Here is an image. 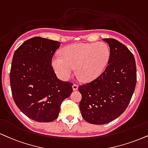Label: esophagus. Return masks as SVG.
<instances>
[{
    "label": "esophagus",
    "mask_w": 148,
    "mask_h": 148,
    "mask_svg": "<svg viewBox=\"0 0 148 148\" xmlns=\"http://www.w3.org/2000/svg\"><path fill=\"white\" fill-rule=\"evenodd\" d=\"M72 88L74 91H76V90H78V88H79V85L76 84H74L72 85Z\"/></svg>",
    "instance_id": "1"
}]
</instances>
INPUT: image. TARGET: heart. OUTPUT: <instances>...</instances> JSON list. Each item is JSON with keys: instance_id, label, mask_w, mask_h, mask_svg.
Wrapping results in <instances>:
<instances>
[{"instance_id": "1", "label": "heart", "mask_w": 148, "mask_h": 148, "mask_svg": "<svg viewBox=\"0 0 148 148\" xmlns=\"http://www.w3.org/2000/svg\"><path fill=\"white\" fill-rule=\"evenodd\" d=\"M61 56H55L51 60V65L60 79L64 81L68 79L76 67L80 79L90 82L100 76L108 65L110 50L102 42L78 43L63 48Z\"/></svg>"}]
</instances>
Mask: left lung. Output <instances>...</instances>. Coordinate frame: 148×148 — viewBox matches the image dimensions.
I'll list each match as a JSON object with an SVG mask.
<instances>
[{
  "label": "left lung",
  "mask_w": 148,
  "mask_h": 148,
  "mask_svg": "<svg viewBox=\"0 0 148 148\" xmlns=\"http://www.w3.org/2000/svg\"><path fill=\"white\" fill-rule=\"evenodd\" d=\"M110 46L108 66L99 77L80 85L82 117L94 125L112 121L128 106L136 83V67L132 53L114 38H103Z\"/></svg>",
  "instance_id": "obj_1"
}]
</instances>
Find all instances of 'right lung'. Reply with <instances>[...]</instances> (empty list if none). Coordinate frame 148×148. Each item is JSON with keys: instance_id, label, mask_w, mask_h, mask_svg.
I'll return each mask as SVG.
<instances>
[{"instance_id": "obj_1", "label": "right lung", "mask_w": 148, "mask_h": 148, "mask_svg": "<svg viewBox=\"0 0 148 148\" xmlns=\"http://www.w3.org/2000/svg\"><path fill=\"white\" fill-rule=\"evenodd\" d=\"M60 42L41 37L25 41L14 52L10 70L12 97L19 110L37 122L57 119L72 83L60 81L51 59Z\"/></svg>"}]
</instances>
